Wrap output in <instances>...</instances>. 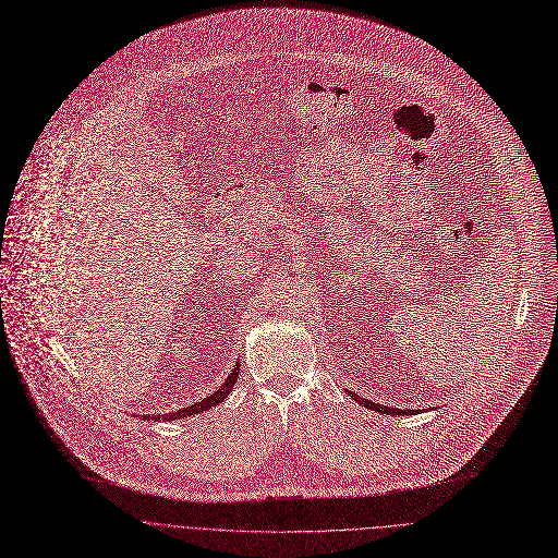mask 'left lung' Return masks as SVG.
Listing matches in <instances>:
<instances>
[{"label":"left lung","mask_w":558,"mask_h":558,"mask_svg":"<svg viewBox=\"0 0 558 558\" xmlns=\"http://www.w3.org/2000/svg\"><path fill=\"white\" fill-rule=\"evenodd\" d=\"M345 393L352 398V400H356L359 404H363L365 409H372V411H378V413H387V415H413V413H417V411H413V409H393V407H385V404H378V402H372V400H367V398H361L359 393H354V391H350V389H345Z\"/></svg>","instance_id":"8db88e82"}]
</instances>
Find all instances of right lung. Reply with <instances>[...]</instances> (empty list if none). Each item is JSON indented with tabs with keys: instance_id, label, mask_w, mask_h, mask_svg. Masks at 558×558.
Here are the masks:
<instances>
[{
	"instance_id": "obj_1",
	"label": "right lung",
	"mask_w": 558,
	"mask_h": 558,
	"mask_svg": "<svg viewBox=\"0 0 558 558\" xmlns=\"http://www.w3.org/2000/svg\"><path fill=\"white\" fill-rule=\"evenodd\" d=\"M238 376H240V361L235 363L233 372L227 376L225 385H221L217 391H213L210 396H206L204 400L191 404V407H184V409H178V411H171V413H165V415H143V420H154V422H171V420H184V417H191V415H197V413H204L213 407H217L219 402H225L229 398V393L233 391V385L238 383Z\"/></svg>"
}]
</instances>
